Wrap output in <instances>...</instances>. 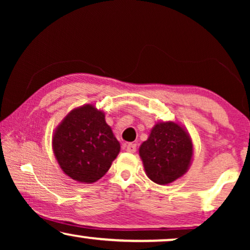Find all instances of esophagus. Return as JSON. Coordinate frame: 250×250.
Here are the masks:
<instances>
[{
    "label": "esophagus",
    "instance_id": "esophagus-1",
    "mask_svg": "<svg viewBox=\"0 0 250 250\" xmlns=\"http://www.w3.org/2000/svg\"><path fill=\"white\" fill-rule=\"evenodd\" d=\"M126 151L127 152H135L136 151V145L134 143H128V145H126Z\"/></svg>",
    "mask_w": 250,
    "mask_h": 250
}]
</instances>
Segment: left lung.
Listing matches in <instances>:
<instances>
[{
  "instance_id": "left-lung-1",
  "label": "left lung",
  "mask_w": 250,
  "mask_h": 250,
  "mask_svg": "<svg viewBox=\"0 0 250 250\" xmlns=\"http://www.w3.org/2000/svg\"><path fill=\"white\" fill-rule=\"evenodd\" d=\"M140 156L150 180L168 184L188 170L192 143L188 133L175 123H158L140 146Z\"/></svg>"
}]
</instances>
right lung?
Segmentation results:
<instances>
[{"mask_svg": "<svg viewBox=\"0 0 250 250\" xmlns=\"http://www.w3.org/2000/svg\"><path fill=\"white\" fill-rule=\"evenodd\" d=\"M52 145L63 172L83 183L101 179L121 150L104 112L90 104L75 109L63 119Z\"/></svg>", "mask_w": 250, "mask_h": 250, "instance_id": "1", "label": "right lung"}]
</instances>
